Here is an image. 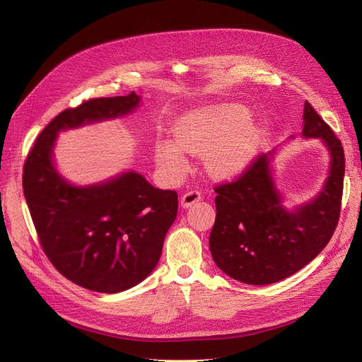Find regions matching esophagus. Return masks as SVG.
I'll list each match as a JSON object with an SVG mask.
<instances>
[{"label": "esophagus", "mask_w": 362, "mask_h": 362, "mask_svg": "<svg viewBox=\"0 0 362 362\" xmlns=\"http://www.w3.org/2000/svg\"><path fill=\"white\" fill-rule=\"evenodd\" d=\"M201 201V192L199 191H187L180 198V205L183 208H191L194 204Z\"/></svg>", "instance_id": "1"}]
</instances>
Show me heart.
<instances>
[{
    "label": "heart",
    "mask_w": 362,
    "mask_h": 362,
    "mask_svg": "<svg viewBox=\"0 0 362 362\" xmlns=\"http://www.w3.org/2000/svg\"><path fill=\"white\" fill-rule=\"evenodd\" d=\"M259 127L250 111L238 104L208 105L189 111L175 126V141L156 145V161L167 173L179 175L186 167L185 152L205 154L213 177H232L248 164L259 144Z\"/></svg>",
    "instance_id": "obj_1"
}]
</instances>
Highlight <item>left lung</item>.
Here are the masks:
<instances>
[{
    "mask_svg": "<svg viewBox=\"0 0 362 362\" xmlns=\"http://www.w3.org/2000/svg\"><path fill=\"white\" fill-rule=\"evenodd\" d=\"M305 139H320L330 163L325 185L313 199L283 205L273 177L276 149L259 156L232 183L216 187V223L210 251L217 267L246 284H270L305 267L326 248L337 226L344 192V146L308 101L303 104Z\"/></svg>",
    "mask_w": 362,
    "mask_h": 362,
    "instance_id": "1",
    "label": "left lung"
}]
</instances>
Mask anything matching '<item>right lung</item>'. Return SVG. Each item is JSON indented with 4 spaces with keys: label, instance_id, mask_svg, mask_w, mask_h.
I'll use <instances>...</instances> for the list:
<instances>
[{
    "label": "right lung",
    "instance_id": "obj_1",
    "mask_svg": "<svg viewBox=\"0 0 362 362\" xmlns=\"http://www.w3.org/2000/svg\"><path fill=\"white\" fill-rule=\"evenodd\" d=\"M141 95L95 98L69 108L41 132L23 168V192L44 252L66 279L101 293L136 286L156 269L177 216L176 191L152 186L136 171L78 186L55 167L60 132L124 117Z\"/></svg>",
    "mask_w": 362,
    "mask_h": 362
}]
</instances>
